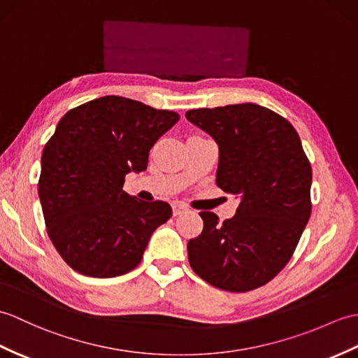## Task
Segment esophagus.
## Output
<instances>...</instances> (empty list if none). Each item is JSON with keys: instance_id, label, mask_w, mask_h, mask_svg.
I'll return each mask as SVG.
<instances>
[{"instance_id": "34e87169", "label": "esophagus", "mask_w": 358, "mask_h": 358, "mask_svg": "<svg viewBox=\"0 0 358 358\" xmlns=\"http://www.w3.org/2000/svg\"><path fill=\"white\" fill-rule=\"evenodd\" d=\"M189 209L185 206V204H180V203H176L172 206V213L173 217H178V215H182V213H187Z\"/></svg>"}]
</instances>
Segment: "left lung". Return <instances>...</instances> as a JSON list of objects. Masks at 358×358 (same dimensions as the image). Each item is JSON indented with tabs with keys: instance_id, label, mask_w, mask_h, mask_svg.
<instances>
[{
	"instance_id": "left-lung-1",
	"label": "left lung",
	"mask_w": 358,
	"mask_h": 358,
	"mask_svg": "<svg viewBox=\"0 0 358 358\" xmlns=\"http://www.w3.org/2000/svg\"><path fill=\"white\" fill-rule=\"evenodd\" d=\"M186 119L220 148L217 185L241 203L222 224L201 212L204 227L187 243L199 278L231 293L270 282L296 250L311 215V164L293 124L268 108H201Z\"/></svg>"
}]
</instances>
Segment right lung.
<instances>
[{
  "label": "right lung",
  "mask_w": 358,
  "mask_h": 358,
  "mask_svg": "<svg viewBox=\"0 0 358 358\" xmlns=\"http://www.w3.org/2000/svg\"><path fill=\"white\" fill-rule=\"evenodd\" d=\"M178 119L173 111L105 96L57 123L43 151L38 194L48 236L73 270L115 278L140 264L172 209L129 196L124 176L146 169L151 148Z\"/></svg>",
  "instance_id": "1"
}]
</instances>
